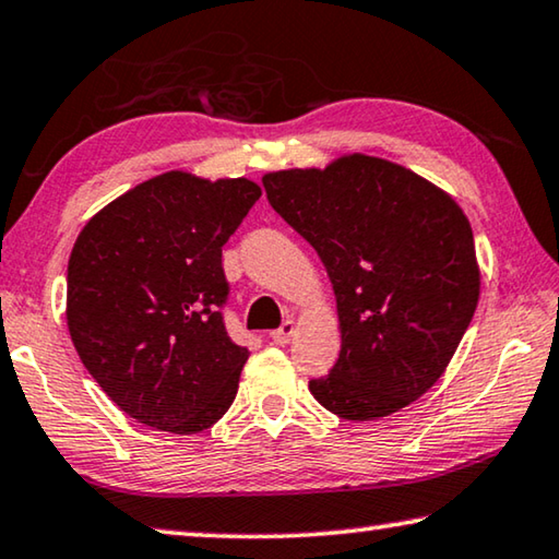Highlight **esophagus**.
<instances>
[{
	"mask_svg": "<svg viewBox=\"0 0 559 559\" xmlns=\"http://www.w3.org/2000/svg\"><path fill=\"white\" fill-rule=\"evenodd\" d=\"M292 336H295V322H292V319H287V322H282V326L274 329V332H272L274 344H289Z\"/></svg>",
	"mask_w": 559,
	"mask_h": 559,
	"instance_id": "obj_1",
	"label": "esophagus"
}]
</instances>
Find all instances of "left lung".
Listing matches in <instances>:
<instances>
[{
  "mask_svg": "<svg viewBox=\"0 0 559 559\" xmlns=\"http://www.w3.org/2000/svg\"><path fill=\"white\" fill-rule=\"evenodd\" d=\"M274 213L314 247L336 295L342 352L309 391L346 420H377L441 379L480 295L468 217L414 170L344 155L262 178Z\"/></svg>",
  "mask_w": 559,
  "mask_h": 559,
  "instance_id": "1",
  "label": "left lung"
}]
</instances>
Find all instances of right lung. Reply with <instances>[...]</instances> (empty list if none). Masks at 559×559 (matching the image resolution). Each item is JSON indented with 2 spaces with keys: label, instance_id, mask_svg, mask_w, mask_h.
Segmentation results:
<instances>
[{
  "label": "right lung",
  "instance_id": "1",
  "mask_svg": "<svg viewBox=\"0 0 559 559\" xmlns=\"http://www.w3.org/2000/svg\"><path fill=\"white\" fill-rule=\"evenodd\" d=\"M262 190L170 170L128 190L73 242L67 324L81 361L128 416L200 433L233 406L250 352L227 336L223 245Z\"/></svg>",
  "mask_w": 559,
  "mask_h": 559
}]
</instances>
